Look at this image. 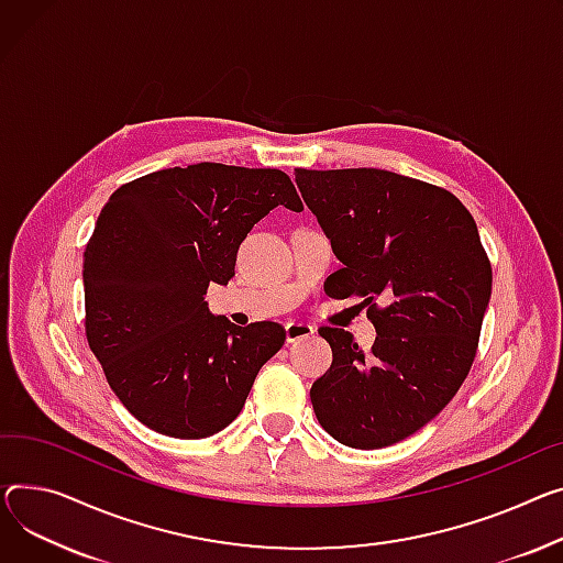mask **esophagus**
I'll return each instance as SVG.
<instances>
[{"mask_svg": "<svg viewBox=\"0 0 563 563\" xmlns=\"http://www.w3.org/2000/svg\"><path fill=\"white\" fill-rule=\"evenodd\" d=\"M314 332V328L310 323H301V321H289L285 323V336L287 342H296L303 340V336H310Z\"/></svg>", "mask_w": 563, "mask_h": 563, "instance_id": "esophagus-1", "label": "esophagus"}]
</instances>
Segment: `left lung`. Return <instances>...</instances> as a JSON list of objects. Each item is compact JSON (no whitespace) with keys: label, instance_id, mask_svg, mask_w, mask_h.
<instances>
[{"label":"left lung","instance_id":"left-lung-1","mask_svg":"<svg viewBox=\"0 0 563 563\" xmlns=\"http://www.w3.org/2000/svg\"><path fill=\"white\" fill-rule=\"evenodd\" d=\"M296 185L344 265L328 294L360 296L378 332L362 351L344 328L319 330L332 364L310 389L314 415L332 439L376 451L421 430L462 387L492 265L471 212L437 185L371 167L296 169Z\"/></svg>","mask_w":563,"mask_h":563}]
</instances>
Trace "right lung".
Returning a JSON list of instances; mask_svg holds the SVG:
<instances>
[{
  "mask_svg": "<svg viewBox=\"0 0 563 563\" xmlns=\"http://www.w3.org/2000/svg\"><path fill=\"white\" fill-rule=\"evenodd\" d=\"M276 206L303 210L280 169L197 163L122 185L84 253L86 334L131 415L174 439L238 419L257 371L285 344L274 321L238 328L208 310L242 240Z\"/></svg>",
  "mask_w": 563,
  "mask_h": 563,
  "instance_id": "obj_1",
  "label": "right lung"
}]
</instances>
